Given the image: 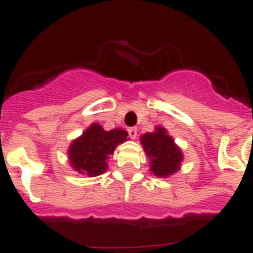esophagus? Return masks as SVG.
Instances as JSON below:
<instances>
[{
  "instance_id": "34e87169",
  "label": "esophagus",
  "mask_w": 253,
  "mask_h": 253,
  "mask_svg": "<svg viewBox=\"0 0 253 253\" xmlns=\"http://www.w3.org/2000/svg\"><path fill=\"white\" fill-rule=\"evenodd\" d=\"M127 131H128V136L131 139H136V136H137V128L136 127H129Z\"/></svg>"
}]
</instances>
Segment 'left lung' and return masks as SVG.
<instances>
[{
  "instance_id": "8db88e82",
  "label": "left lung",
  "mask_w": 253,
  "mask_h": 253,
  "mask_svg": "<svg viewBox=\"0 0 253 253\" xmlns=\"http://www.w3.org/2000/svg\"><path fill=\"white\" fill-rule=\"evenodd\" d=\"M141 144L154 174L164 178L178 170L182 153L174 145L172 137L167 135L163 127H158L155 132L141 136Z\"/></svg>"
}]
</instances>
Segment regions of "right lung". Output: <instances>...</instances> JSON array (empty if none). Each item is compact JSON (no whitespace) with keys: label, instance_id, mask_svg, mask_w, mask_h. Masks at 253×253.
<instances>
[{"label":"right lung","instance_id":"add662e5","mask_svg":"<svg viewBox=\"0 0 253 253\" xmlns=\"http://www.w3.org/2000/svg\"><path fill=\"white\" fill-rule=\"evenodd\" d=\"M127 131L121 128L104 131L102 126L93 124L75 140L69 149V158L75 170L95 177L107 170V159L118 144L127 140Z\"/></svg>","mask_w":253,"mask_h":253}]
</instances>
